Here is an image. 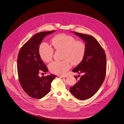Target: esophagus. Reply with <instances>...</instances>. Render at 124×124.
I'll return each instance as SVG.
<instances>
[{
	"label": "esophagus",
	"instance_id": "esophagus-1",
	"mask_svg": "<svg viewBox=\"0 0 124 124\" xmlns=\"http://www.w3.org/2000/svg\"><path fill=\"white\" fill-rule=\"evenodd\" d=\"M59 77H61V78H67V75H59Z\"/></svg>",
	"mask_w": 124,
	"mask_h": 124
}]
</instances>
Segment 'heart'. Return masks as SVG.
Returning a JSON list of instances; mask_svg holds the SVG:
<instances>
[{
    "instance_id": "heart-1",
    "label": "heart",
    "mask_w": 124,
    "mask_h": 124,
    "mask_svg": "<svg viewBox=\"0 0 124 124\" xmlns=\"http://www.w3.org/2000/svg\"><path fill=\"white\" fill-rule=\"evenodd\" d=\"M51 44L56 50H62L61 61H53L48 65L50 72L55 74H64L73 65L79 64L83 60L86 51V45L81 40H77L73 36L61 33L55 36ZM54 50L46 43H42L39 47V54L41 59L49 62L53 58Z\"/></svg>"
}]
</instances>
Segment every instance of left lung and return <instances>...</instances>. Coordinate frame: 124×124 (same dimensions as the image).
<instances>
[{"mask_svg":"<svg viewBox=\"0 0 124 124\" xmlns=\"http://www.w3.org/2000/svg\"><path fill=\"white\" fill-rule=\"evenodd\" d=\"M72 32L85 42L86 51L83 61L72 70L82 76L76 84L70 87V91L77 99L85 100L96 93L104 81L106 72V54L103 48L93 37ZM75 77L77 80V77Z\"/></svg>","mask_w":124,"mask_h":124,"instance_id":"1","label":"left lung"}]
</instances>
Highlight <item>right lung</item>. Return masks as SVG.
Returning a JSON list of instances; mask_svg holds the SVG:
<instances>
[{
	"label": "right lung",
	"mask_w": 124,
	"mask_h": 124,
	"mask_svg": "<svg viewBox=\"0 0 124 124\" xmlns=\"http://www.w3.org/2000/svg\"><path fill=\"white\" fill-rule=\"evenodd\" d=\"M55 31L39 32L31 37L20 49L17 58L19 81L25 92L30 97L40 99L50 91L51 83L56 77L51 74L39 77L48 69L39 54V47L43 38Z\"/></svg>",
	"instance_id": "obj_1"
}]
</instances>
